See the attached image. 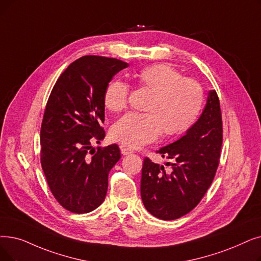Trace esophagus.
<instances>
[{"label": "esophagus", "instance_id": "obj_1", "mask_svg": "<svg viewBox=\"0 0 261 261\" xmlns=\"http://www.w3.org/2000/svg\"><path fill=\"white\" fill-rule=\"evenodd\" d=\"M120 151L123 155H127V154H130L133 152V149L129 148V147H126V146H120Z\"/></svg>", "mask_w": 261, "mask_h": 261}]
</instances>
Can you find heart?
Instances as JSON below:
<instances>
[{
	"label": "heart",
	"mask_w": 261,
	"mask_h": 261,
	"mask_svg": "<svg viewBox=\"0 0 261 261\" xmlns=\"http://www.w3.org/2000/svg\"><path fill=\"white\" fill-rule=\"evenodd\" d=\"M138 84L151 93L144 106L146 113H128L112 127V139L131 148L151 143L159 135L173 138L187 132L202 110L203 89L193 79L184 77L174 67L154 64L134 74ZM129 86L111 82L103 94L105 107L119 113L128 106Z\"/></svg>",
	"instance_id": "1"
}]
</instances>
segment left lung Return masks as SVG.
<instances>
[{"label":"left lung","instance_id":"obj_1","mask_svg":"<svg viewBox=\"0 0 261 261\" xmlns=\"http://www.w3.org/2000/svg\"><path fill=\"white\" fill-rule=\"evenodd\" d=\"M223 122L219 96L211 90L199 119L185 137L156 153L172 159L171 172L144 159L141 196L155 218L176 220L193 210L207 193L219 167Z\"/></svg>","mask_w":261,"mask_h":261}]
</instances>
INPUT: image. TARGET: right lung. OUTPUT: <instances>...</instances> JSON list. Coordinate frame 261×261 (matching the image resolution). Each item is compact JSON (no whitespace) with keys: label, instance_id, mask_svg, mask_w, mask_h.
<instances>
[{"label":"right lung","instance_id":"obj_1","mask_svg":"<svg viewBox=\"0 0 261 261\" xmlns=\"http://www.w3.org/2000/svg\"><path fill=\"white\" fill-rule=\"evenodd\" d=\"M128 64L82 56L54 84L40 129V163L54 198L66 210L87 213L103 202L109 173L120 159L116 144L92 148L106 137L103 94Z\"/></svg>","mask_w":261,"mask_h":261}]
</instances>
